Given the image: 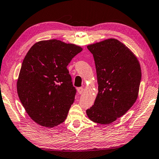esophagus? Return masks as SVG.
<instances>
[{
  "label": "esophagus",
  "mask_w": 159,
  "mask_h": 159,
  "mask_svg": "<svg viewBox=\"0 0 159 159\" xmlns=\"http://www.w3.org/2000/svg\"><path fill=\"white\" fill-rule=\"evenodd\" d=\"M77 91L79 94H82L83 92H84V89H83V88H79L77 89Z\"/></svg>",
  "instance_id": "1"
}]
</instances>
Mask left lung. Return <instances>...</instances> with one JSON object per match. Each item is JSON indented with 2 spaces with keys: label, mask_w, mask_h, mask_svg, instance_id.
<instances>
[{
  "label": "left lung",
  "mask_w": 159,
  "mask_h": 159,
  "mask_svg": "<svg viewBox=\"0 0 159 159\" xmlns=\"http://www.w3.org/2000/svg\"><path fill=\"white\" fill-rule=\"evenodd\" d=\"M87 48L95 60L98 93L86 114L93 122L110 124L124 115L138 99L140 64L135 55L117 39H106Z\"/></svg>",
  "instance_id": "left-lung-1"
}]
</instances>
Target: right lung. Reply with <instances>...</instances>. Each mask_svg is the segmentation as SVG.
I'll return each mask as SVG.
<instances>
[{"label":"right lung","instance_id":"add662e5","mask_svg":"<svg viewBox=\"0 0 159 159\" xmlns=\"http://www.w3.org/2000/svg\"><path fill=\"white\" fill-rule=\"evenodd\" d=\"M82 50L51 39L36 43L26 53L17 90L25 111L38 124L53 128L65 120L76 92L66 66Z\"/></svg>","mask_w":159,"mask_h":159}]
</instances>
